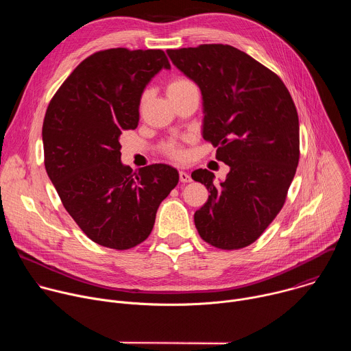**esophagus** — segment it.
Listing matches in <instances>:
<instances>
[{"mask_svg": "<svg viewBox=\"0 0 351 351\" xmlns=\"http://www.w3.org/2000/svg\"><path fill=\"white\" fill-rule=\"evenodd\" d=\"M179 179H180L182 183H189V182L191 180L190 175H189L187 172H184V171H180V172H179Z\"/></svg>", "mask_w": 351, "mask_h": 351, "instance_id": "1", "label": "esophagus"}]
</instances>
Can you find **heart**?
Segmentation results:
<instances>
[{"label":"heart","instance_id":"obj_1","mask_svg":"<svg viewBox=\"0 0 351 351\" xmlns=\"http://www.w3.org/2000/svg\"><path fill=\"white\" fill-rule=\"evenodd\" d=\"M191 87H195L193 84V82H190L189 79H184V77H176L173 80L169 82V84L167 86V93H168V97H175ZM147 97H148V93L145 91L143 95H141V99H140V107H144L145 101H147ZM164 152L167 156H169L171 158H175V160H182L184 157V153H183V148L180 145V143L178 140H168L164 145Z\"/></svg>","mask_w":351,"mask_h":351}]
</instances>
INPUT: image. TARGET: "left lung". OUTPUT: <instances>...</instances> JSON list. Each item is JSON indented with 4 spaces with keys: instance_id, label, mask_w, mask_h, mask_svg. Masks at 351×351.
Here are the masks:
<instances>
[{
    "instance_id": "obj_1",
    "label": "left lung",
    "mask_w": 351,
    "mask_h": 351,
    "mask_svg": "<svg viewBox=\"0 0 351 351\" xmlns=\"http://www.w3.org/2000/svg\"><path fill=\"white\" fill-rule=\"evenodd\" d=\"M167 53L202 90L203 137L230 168L218 186L207 169L191 173L211 193L194 214L198 234L217 248L247 247L282 210L298 165L300 128L291 95L276 73L232 45Z\"/></svg>"
}]
</instances>
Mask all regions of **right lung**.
Wrapping results in <instances>:
<instances>
[{"label": "right lung", "mask_w": 351, "mask_h": 351, "mask_svg": "<svg viewBox=\"0 0 351 351\" xmlns=\"http://www.w3.org/2000/svg\"><path fill=\"white\" fill-rule=\"evenodd\" d=\"M161 69H171L162 49H104L82 61L48 104L45 171L68 214L99 245L144 241L179 182L167 164L133 172L121 162L119 137L137 128L141 94Z\"/></svg>", "instance_id": "obj_1"}]
</instances>
